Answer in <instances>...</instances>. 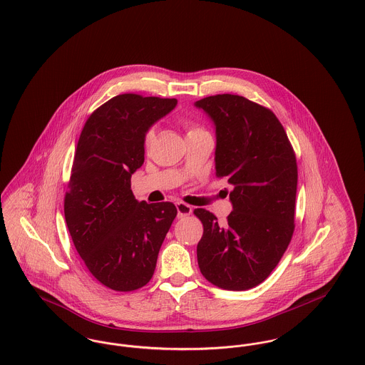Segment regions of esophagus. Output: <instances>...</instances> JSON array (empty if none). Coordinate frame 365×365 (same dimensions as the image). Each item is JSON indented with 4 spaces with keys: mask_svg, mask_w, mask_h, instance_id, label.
<instances>
[{
    "mask_svg": "<svg viewBox=\"0 0 365 365\" xmlns=\"http://www.w3.org/2000/svg\"><path fill=\"white\" fill-rule=\"evenodd\" d=\"M176 210H178V217H185L192 214L193 211V208L185 202H176Z\"/></svg>",
    "mask_w": 365,
    "mask_h": 365,
    "instance_id": "esophagus-1",
    "label": "esophagus"
}]
</instances>
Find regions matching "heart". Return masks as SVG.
I'll return each mask as SVG.
<instances>
[{
    "mask_svg": "<svg viewBox=\"0 0 365 365\" xmlns=\"http://www.w3.org/2000/svg\"><path fill=\"white\" fill-rule=\"evenodd\" d=\"M195 129L198 128H194V127H190V130H189V132H192V130H195ZM153 138H154V130H153V129H149V130H148V133H146V136H145V143H146V145H150L151 140H153Z\"/></svg>",
    "mask_w": 365,
    "mask_h": 365,
    "instance_id": "obj_1",
    "label": "heart"
}]
</instances>
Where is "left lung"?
<instances>
[{"label": "left lung", "mask_w": 365, "mask_h": 365, "mask_svg": "<svg viewBox=\"0 0 365 365\" xmlns=\"http://www.w3.org/2000/svg\"><path fill=\"white\" fill-rule=\"evenodd\" d=\"M194 106L215 124L216 176L233 186L227 222L194 210L204 226L198 267L216 287L245 291L270 276L294 235L295 153L274 113L244 96L215 95Z\"/></svg>", "instance_id": "8db88e82"}]
</instances>
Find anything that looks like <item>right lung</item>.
I'll return each mask as SVG.
<instances>
[{"instance_id":"1","label":"right lung","mask_w":365,"mask_h":365,"mask_svg":"<svg viewBox=\"0 0 365 365\" xmlns=\"http://www.w3.org/2000/svg\"><path fill=\"white\" fill-rule=\"evenodd\" d=\"M176 99L124 93L96 108L81 130L65 195L67 229L92 276L110 289L146 285L178 214L172 202L138 201L130 176L145 161V136Z\"/></svg>"}]
</instances>
